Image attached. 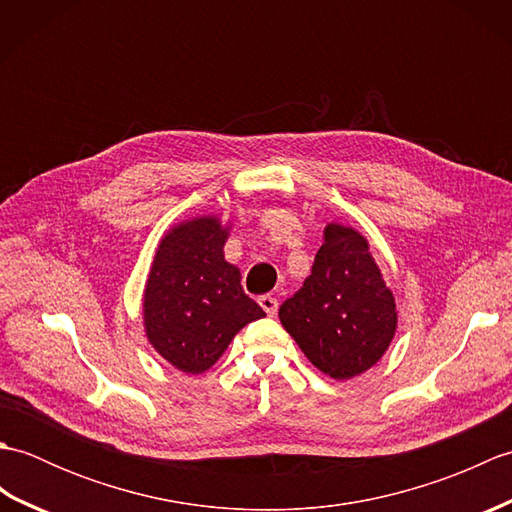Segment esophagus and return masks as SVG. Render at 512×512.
Instances as JSON below:
<instances>
[{
	"label": "esophagus",
	"instance_id": "obj_1",
	"mask_svg": "<svg viewBox=\"0 0 512 512\" xmlns=\"http://www.w3.org/2000/svg\"><path fill=\"white\" fill-rule=\"evenodd\" d=\"M259 306L264 308V312L268 314V317H275V314H277V308H279V301H277L275 297L264 295V297H259Z\"/></svg>",
	"mask_w": 512,
	"mask_h": 512
}]
</instances>
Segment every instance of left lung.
Here are the masks:
<instances>
[{
	"mask_svg": "<svg viewBox=\"0 0 512 512\" xmlns=\"http://www.w3.org/2000/svg\"><path fill=\"white\" fill-rule=\"evenodd\" d=\"M279 319L308 361L336 380L374 367L398 325L394 295L367 239L341 224L325 226L312 273L281 303Z\"/></svg>",
	"mask_w": 512,
	"mask_h": 512,
	"instance_id": "obj_1",
	"label": "left lung"
}]
</instances>
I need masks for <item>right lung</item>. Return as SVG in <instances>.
<instances>
[{"label":"right lung","mask_w":512,"mask_h":512,"mask_svg":"<svg viewBox=\"0 0 512 512\" xmlns=\"http://www.w3.org/2000/svg\"><path fill=\"white\" fill-rule=\"evenodd\" d=\"M228 226L215 215L180 222L162 237L145 286L143 319L154 350L184 374H202L235 339L266 317L224 259Z\"/></svg>","instance_id":"1"}]
</instances>
